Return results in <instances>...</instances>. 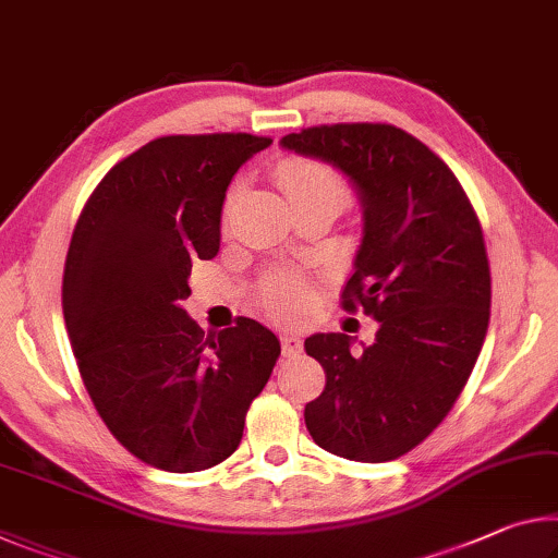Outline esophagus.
I'll use <instances>...</instances> for the list:
<instances>
[{
    "label": "esophagus",
    "mask_w": 558,
    "mask_h": 558,
    "mask_svg": "<svg viewBox=\"0 0 558 558\" xmlns=\"http://www.w3.org/2000/svg\"><path fill=\"white\" fill-rule=\"evenodd\" d=\"M280 348H282V355L293 357L303 350V338H300L298 332H280Z\"/></svg>",
    "instance_id": "obj_1"
}]
</instances>
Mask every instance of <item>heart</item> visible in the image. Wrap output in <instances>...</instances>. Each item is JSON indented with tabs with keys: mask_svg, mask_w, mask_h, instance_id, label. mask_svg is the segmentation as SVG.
<instances>
[{
	"mask_svg": "<svg viewBox=\"0 0 558 558\" xmlns=\"http://www.w3.org/2000/svg\"><path fill=\"white\" fill-rule=\"evenodd\" d=\"M278 175L290 198L330 196L342 203L348 196V185H344L342 175L335 168L311 161V158H288L280 163ZM265 305L280 320H290V317L303 313L307 305V282L298 276L276 278L265 293Z\"/></svg>",
	"mask_w": 558,
	"mask_h": 558,
	"instance_id": "obj_1",
	"label": "heart"
}]
</instances>
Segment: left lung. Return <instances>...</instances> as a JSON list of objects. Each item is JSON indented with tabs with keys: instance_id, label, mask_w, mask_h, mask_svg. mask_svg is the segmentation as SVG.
I'll list each match as a JSON object with an SVG mask.
<instances>
[{
	"instance_id": "1",
	"label": "left lung",
	"mask_w": 558,
	"mask_h": 558,
	"mask_svg": "<svg viewBox=\"0 0 558 558\" xmlns=\"http://www.w3.org/2000/svg\"><path fill=\"white\" fill-rule=\"evenodd\" d=\"M280 146L355 185L362 241L342 307L379 323L360 352L342 332L305 340L327 377L307 432L338 457L390 462L447 417L480 357L492 305L480 218L449 166L390 123L313 126Z\"/></svg>"
}]
</instances>
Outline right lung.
I'll return each mask as SVG.
<instances>
[{
    "instance_id": "1",
    "label": "right lung",
    "mask_w": 558,
    "mask_h": 558,
    "mask_svg": "<svg viewBox=\"0 0 558 558\" xmlns=\"http://www.w3.org/2000/svg\"><path fill=\"white\" fill-rule=\"evenodd\" d=\"M270 144L148 141L104 175L74 228L61 305L78 373L111 435L158 470L201 472L231 457L280 355L251 317L206 335L181 307L193 260L218 255L228 185Z\"/></svg>"
}]
</instances>
